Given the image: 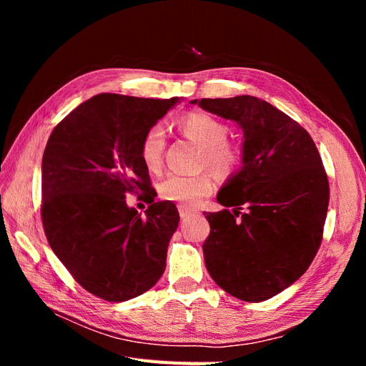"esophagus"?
<instances>
[{
	"label": "esophagus",
	"instance_id": "1",
	"mask_svg": "<svg viewBox=\"0 0 366 366\" xmlns=\"http://www.w3.org/2000/svg\"><path fill=\"white\" fill-rule=\"evenodd\" d=\"M179 214H180V217L184 219V218H189V217H192L195 212H194V210H192L191 207L183 206V204H179Z\"/></svg>",
	"mask_w": 366,
	"mask_h": 366
}]
</instances>
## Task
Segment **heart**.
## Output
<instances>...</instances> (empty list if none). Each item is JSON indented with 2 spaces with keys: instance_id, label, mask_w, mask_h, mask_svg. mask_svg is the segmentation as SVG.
I'll return each instance as SVG.
<instances>
[{
  "instance_id": "b5f03b06",
  "label": "heart",
  "mask_w": 366,
  "mask_h": 366,
  "mask_svg": "<svg viewBox=\"0 0 366 366\" xmlns=\"http://www.w3.org/2000/svg\"><path fill=\"white\" fill-rule=\"evenodd\" d=\"M180 129L202 148V166H206L219 177H227L239 163L238 151L226 142L229 128L218 119L204 113H191L180 120ZM166 145V129L154 124L147 129L140 142V159L152 172L160 171ZM214 189L212 179L207 174L179 175L169 174L160 182L159 192L163 200L195 206Z\"/></svg>"
}]
</instances>
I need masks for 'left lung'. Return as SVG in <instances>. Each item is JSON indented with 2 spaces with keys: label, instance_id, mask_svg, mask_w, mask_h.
<instances>
[{
  "label": "left lung",
  "instance_id": "1",
  "mask_svg": "<svg viewBox=\"0 0 366 366\" xmlns=\"http://www.w3.org/2000/svg\"><path fill=\"white\" fill-rule=\"evenodd\" d=\"M191 104L237 122L244 136L241 169L217 195L224 209L204 212L206 269L229 295L265 301L301 278L319 250L330 200L322 159L296 120L258 97Z\"/></svg>",
  "mask_w": 366,
  "mask_h": 366
}]
</instances>
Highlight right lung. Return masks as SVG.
I'll list each match as a JSON object with an SVG mask.
<instances>
[{"mask_svg": "<svg viewBox=\"0 0 366 366\" xmlns=\"http://www.w3.org/2000/svg\"><path fill=\"white\" fill-rule=\"evenodd\" d=\"M180 102L102 93L54 127L42 156L44 232L76 282L109 302L156 285L166 267L180 215L172 202H154L140 142ZM143 193L142 217L124 197Z\"/></svg>", "mask_w": 366, "mask_h": 366, "instance_id": "add662e5", "label": "right lung"}]
</instances>
